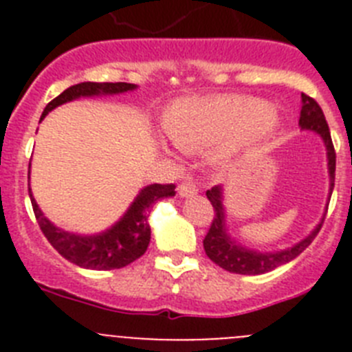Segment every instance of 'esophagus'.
I'll return each instance as SVG.
<instances>
[{"mask_svg": "<svg viewBox=\"0 0 352 352\" xmlns=\"http://www.w3.org/2000/svg\"><path fill=\"white\" fill-rule=\"evenodd\" d=\"M178 194L179 197H190V195L197 194V186H195L194 182H183L178 186Z\"/></svg>", "mask_w": 352, "mask_h": 352, "instance_id": "obj_1", "label": "esophagus"}]
</instances>
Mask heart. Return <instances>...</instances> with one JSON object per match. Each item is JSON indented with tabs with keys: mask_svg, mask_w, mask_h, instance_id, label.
I'll list each match as a JSON object with an SVG mask.
<instances>
[{
	"mask_svg": "<svg viewBox=\"0 0 352 352\" xmlns=\"http://www.w3.org/2000/svg\"><path fill=\"white\" fill-rule=\"evenodd\" d=\"M275 111L254 98L217 96L174 102L162 118L169 141L182 149H199L234 135L256 142L275 130Z\"/></svg>",
	"mask_w": 352,
	"mask_h": 352,
	"instance_id": "1",
	"label": "heart"
}]
</instances>
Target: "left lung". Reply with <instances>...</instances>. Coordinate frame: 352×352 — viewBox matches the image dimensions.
I'll use <instances>...</instances> for the list:
<instances>
[{
    "instance_id": "obj_1",
    "label": "left lung",
    "mask_w": 352,
    "mask_h": 352,
    "mask_svg": "<svg viewBox=\"0 0 352 352\" xmlns=\"http://www.w3.org/2000/svg\"><path fill=\"white\" fill-rule=\"evenodd\" d=\"M300 126L303 130H310V132H316L317 135H321L322 142L326 146L329 173V201L335 186V162H337L335 160L333 142H331V135H329L328 123H326V118L322 114V109L319 107V104L314 98L307 96L305 93H301ZM206 195L210 199V203L213 204L214 219L211 220L210 231H208L206 238L203 241L204 252L214 264H219L220 268L229 273H236V275H263V273L272 272V270L278 268L282 264L298 257L305 248L312 243L317 232L321 231V226L326 217V213L322 214L321 222L314 227V231L309 236H305L296 245L284 248V250L264 252L257 250V248L245 247L229 234L226 222V206H223V186H213L211 190L206 192ZM326 211H328V206H326Z\"/></svg>"
}]
</instances>
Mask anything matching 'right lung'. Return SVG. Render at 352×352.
Returning <instances> with one entry per match:
<instances>
[{
    "instance_id": "right-lung-1",
    "label": "right lung",
    "mask_w": 352,
    "mask_h": 352,
    "mask_svg": "<svg viewBox=\"0 0 352 352\" xmlns=\"http://www.w3.org/2000/svg\"><path fill=\"white\" fill-rule=\"evenodd\" d=\"M135 88L138 86L130 82L74 84L45 105L40 120L47 116L52 109L60 107L67 102L77 100V98L120 95V93L133 91ZM174 188H176L174 185H158V183L141 188L123 217L98 234H76V232L63 231L42 213L31 194V188L30 199L40 229L49 239V243L60 252L65 259L77 264L80 268L107 272V270L123 268L144 254L151 239V229L148 223L149 210L160 199L173 197L176 194Z\"/></svg>"
}]
</instances>
